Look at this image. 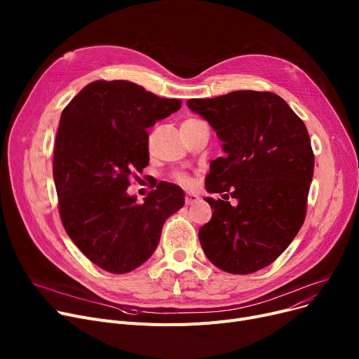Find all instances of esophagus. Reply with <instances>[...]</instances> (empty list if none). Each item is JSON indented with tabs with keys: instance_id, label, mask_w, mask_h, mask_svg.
Returning a JSON list of instances; mask_svg holds the SVG:
<instances>
[{
	"instance_id": "1",
	"label": "esophagus",
	"mask_w": 359,
	"mask_h": 359,
	"mask_svg": "<svg viewBox=\"0 0 359 359\" xmlns=\"http://www.w3.org/2000/svg\"><path fill=\"white\" fill-rule=\"evenodd\" d=\"M198 201H199V196L195 195V194H186L184 195V203L186 205H194Z\"/></svg>"
}]
</instances>
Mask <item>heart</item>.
Listing matches in <instances>:
<instances>
[{"label":"heart","instance_id":"heart-1","mask_svg":"<svg viewBox=\"0 0 359 359\" xmlns=\"http://www.w3.org/2000/svg\"><path fill=\"white\" fill-rule=\"evenodd\" d=\"M175 180H176V183H179L182 186H191V183H192V180L187 177L186 175H176Z\"/></svg>","mask_w":359,"mask_h":359}]
</instances>
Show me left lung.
<instances>
[{
	"label": "left lung",
	"mask_w": 359,
	"mask_h": 359,
	"mask_svg": "<svg viewBox=\"0 0 359 359\" xmlns=\"http://www.w3.org/2000/svg\"><path fill=\"white\" fill-rule=\"evenodd\" d=\"M187 107L210 122L225 153L211 163L205 187L226 201L205 198L214 212L199 230L201 246L225 272H256L290 246L304 222L314 172L309 130L269 91L191 99Z\"/></svg>",
	"instance_id": "left-lung-1"
}]
</instances>
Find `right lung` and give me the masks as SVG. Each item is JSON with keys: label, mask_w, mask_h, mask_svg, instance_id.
<instances>
[{"label": "right lung", "mask_w": 359, "mask_h": 359, "mask_svg": "<svg viewBox=\"0 0 359 359\" xmlns=\"http://www.w3.org/2000/svg\"><path fill=\"white\" fill-rule=\"evenodd\" d=\"M125 80L93 81L62 110L53 151V180L64 229L84 256L110 273L149 259L165 219L184 205L179 186L160 182L144 203L128 195L130 176L148 165L147 128L177 111Z\"/></svg>", "instance_id": "add662e5"}]
</instances>
